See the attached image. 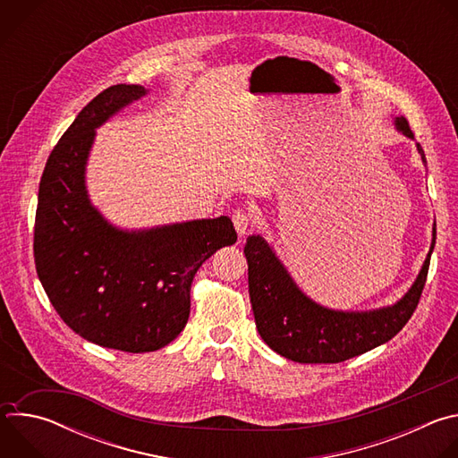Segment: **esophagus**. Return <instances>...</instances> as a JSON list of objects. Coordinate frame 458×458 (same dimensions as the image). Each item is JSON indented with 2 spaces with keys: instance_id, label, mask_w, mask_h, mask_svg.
Returning a JSON list of instances; mask_svg holds the SVG:
<instances>
[{
  "instance_id": "34e87169",
  "label": "esophagus",
  "mask_w": 458,
  "mask_h": 458,
  "mask_svg": "<svg viewBox=\"0 0 458 458\" xmlns=\"http://www.w3.org/2000/svg\"><path fill=\"white\" fill-rule=\"evenodd\" d=\"M232 221H233V226H235L237 233L242 237L248 232V228L253 225V216L246 208H237L232 216Z\"/></svg>"
}]
</instances>
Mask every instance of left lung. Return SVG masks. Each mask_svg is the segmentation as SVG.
Listing matches in <instances>:
<instances>
[{"mask_svg": "<svg viewBox=\"0 0 458 458\" xmlns=\"http://www.w3.org/2000/svg\"><path fill=\"white\" fill-rule=\"evenodd\" d=\"M395 128L415 140L404 117H395ZM422 163L426 156L417 143ZM437 230L424 265L411 288L395 304L343 311L326 308L310 299L292 279L276 250L260 235L246 239L248 290L259 335L279 355L301 364H335L366 353L394 339L411 318L426 284Z\"/></svg>", "mask_w": 458, "mask_h": 458, "instance_id": "1", "label": "left lung"}]
</instances>
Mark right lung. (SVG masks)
Masks as SVG:
<instances>
[{"label":"right lung","mask_w":458,"mask_h":458,"mask_svg":"<svg viewBox=\"0 0 458 458\" xmlns=\"http://www.w3.org/2000/svg\"><path fill=\"white\" fill-rule=\"evenodd\" d=\"M147 92L114 85L78 114L45 165L34 226L36 272L63 322L128 353L156 352L182 332L195 272L237 241L226 216L123 230L90 203L85 172L96 128Z\"/></svg>","instance_id":"right-lung-1"}]
</instances>
